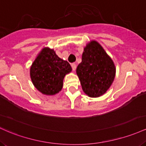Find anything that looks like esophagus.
Instances as JSON below:
<instances>
[{"label": "esophagus", "instance_id": "esophagus-1", "mask_svg": "<svg viewBox=\"0 0 146 146\" xmlns=\"http://www.w3.org/2000/svg\"><path fill=\"white\" fill-rule=\"evenodd\" d=\"M71 66H72V68L73 71H75V70H76V64H75V63H72Z\"/></svg>", "mask_w": 146, "mask_h": 146}]
</instances>
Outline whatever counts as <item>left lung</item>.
I'll return each instance as SVG.
<instances>
[{
    "label": "left lung",
    "mask_w": 146,
    "mask_h": 146,
    "mask_svg": "<svg viewBox=\"0 0 146 146\" xmlns=\"http://www.w3.org/2000/svg\"><path fill=\"white\" fill-rule=\"evenodd\" d=\"M116 69L110 57L95 40L84 48L82 61L76 68L82 89L90 97H99L109 89Z\"/></svg>",
    "instance_id": "1"
}]
</instances>
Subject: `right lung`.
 Returning <instances> with one entry per match:
<instances>
[{
	"label": "right lung",
	"mask_w": 146,
	"mask_h": 146,
	"mask_svg": "<svg viewBox=\"0 0 146 146\" xmlns=\"http://www.w3.org/2000/svg\"><path fill=\"white\" fill-rule=\"evenodd\" d=\"M72 71L70 63L60 58L53 50L42 49L30 68V76L36 88L43 94L59 92L66 74Z\"/></svg>",
	"instance_id": "add662e5"
}]
</instances>
